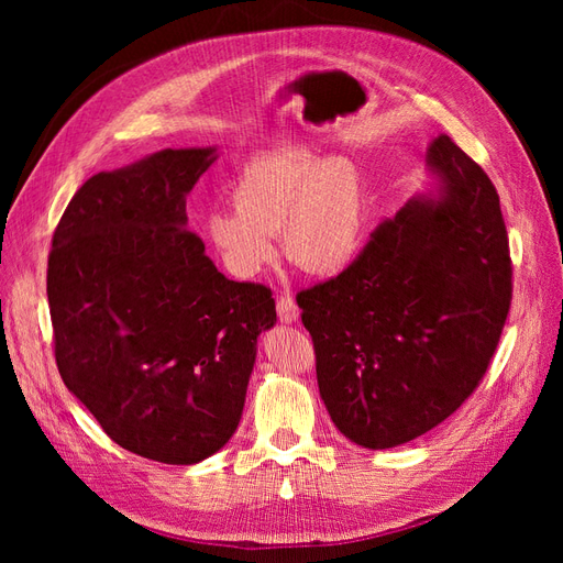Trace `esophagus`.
<instances>
[{"mask_svg":"<svg viewBox=\"0 0 563 563\" xmlns=\"http://www.w3.org/2000/svg\"><path fill=\"white\" fill-rule=\"evenodd\" d=\"M277 314H279V319L286 321V323H291V321H296V319L300 317L296 298H294L291 294H279V296H277Z\"/></svg>","mask_w":563,"mask_h":563,"instance_id":"34e87169","label":"esophagus"}]
</instances>
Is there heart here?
Returning a JSON list of instances; mask_svg holds the SVG:
<instances>
[{
    "label": "heart",
    "instance_id": "heart-1",
    "mask_svg": "<svg viewBox=\"0 0 563 563\" xmlns=\"http://www.w3.org/2000/svg\"><path fill=\"white\" fill-rule=\"evenodd\" d=\"M234 209L203 218V236L232 275L249 279L275 258L282 232L288 258L312 275L354 261L366 234V190L347 159L291 147L251 159L232 185Z\"/></svg>",
    "mask_w": 563,
    "mask_h": 563
}]
</instances>
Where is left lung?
Masks as SVG:
<instances>
[{
  "label": "left lung",
  "instance_id": "left-lung-1",
  "mask_svg": "<svg viewBox=\"0 0 563 563\" xmlns=\"http://www.w3.org/2000/svg\"><path fill=\"white\" fill-rule=\"evenodd\" d=\"M439 197L411 199L338 277L296 296L335 428L391 449L479 387L512 305L500 197L449 135L428 150Z\"/></svg>",
  "mask_w": 563,
  "mask_h": 563
}]
</instances>
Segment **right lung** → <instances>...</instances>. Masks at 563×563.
I'll use <instances>...</instances> for the list:
<instances>
[{"mask_svg":"<svg viewBox=\"0 0 563 563\" xmlns=\"http://www.w3.org/2000/svg\"><path fill=\"white\" fill-rule=\"evenodd\" d=\"M213 150H162L84 183L58 220L46 296L67 389L122 449L192 465L240 424L269 286L232 282L187 230Z\"/></svg>","mask_w":563,"mask_h":563,"instance_id":"obj_1","label":"right lung"}]
</instances>
